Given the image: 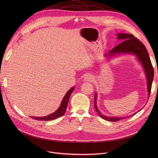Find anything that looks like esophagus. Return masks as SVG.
Segmentation results:
<instances>
[{
    "instance_id": "esophagus-1",
    "label": "esophagus",
    "mask_w": 158,
    "mask_h": 158,
    "mask_svg": "<svg viewBox=\"0 0 158 158\" xmlns=\"http://www.w3.org/2000/svg\"><path fill=\"white\" fill-rule=\"evenodd\" d=\"M93 80V77L90 76V75H86L84 77L85 81H92Z\"/></svg>"
}]
</instances>
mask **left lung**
I'll return each mask as SVG.
<instances>
[{"mask_svg": "<svg viewBox=\"0 0 158 158\" xmlns=\"http://www.w3.org/2000/svg\"><path fill=\"white\" fill-rule=\"evenodd\" d=\"M117 38L118 40H124L120 43L119 45H117L115 47H114L111 51L109 52L108 54H106V56H111L116 54L119 53H132L135 54L137 57L138 58L139 61L142 63V64L143 66V69L145 70V72L146 74L147 80V89H148V95L150 96L151 91V87H152V81L154 79V69L152 67V65L149 57L148 52L144 45L141 42V41L135 38L131 34H126V33H120V34L117 35ZM97 101V94H95V103L94 106L95 107V110L100 115V117L107 121L110 122H117L119 121L122 119H124L125 118L122 117H106L102 114L100 112H99L96 104ZM136 113L132 114L131 116L127 117H131V116L135 115Z\"/></svg>", "mask_w": 158, "mask_h": 158, "instance_id": "1", "label": "left lung"}]
</instances>
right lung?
Listing matches in <instances>:
<instances>
[{
	"mask_svg": "<svg viewBox=\"0 0 158 158\" xmlns=\"http://www.w3.org/2000/svg\"><path fill=\"white\" fill-rule=\"evenodd\" d=\"M73 89H74V87H72V88H70L68 91L67 93L66 94V95H64V97L63 99L62 102L61 104V106H60V107L58 108V110L56 111H55L54 113H53L47 116V117H32V118H34L36 120L48 121V120H54V119H56L57 118H59V117H61V116H63L65 113L66 107H67V105H68V103H69L70 96L72 94Z\"/></svg>",
	"mask_w": 158,
	"mask_h": 158,
	"instance_id": "right-lung-1",
	"label": "right lung"
}]
</instances>
